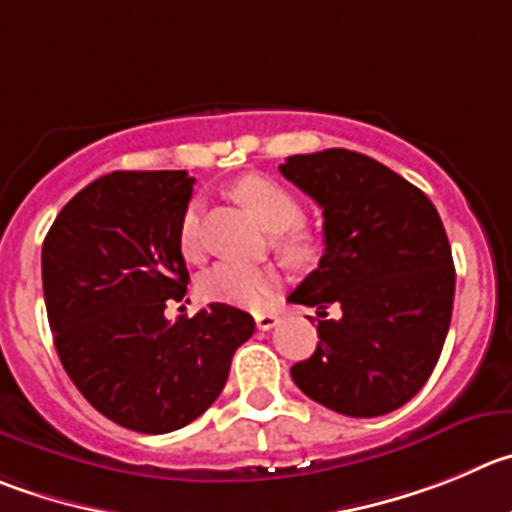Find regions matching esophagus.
<instances>
[{
    "mask_svg": "<svg viewBox=\"0 0 512 512\" xmlns=\"http://www.w3.org/2000/svg\"><path fill=\"white\" fill-rule=\"evenodd\" d=\"M255 323L260 331H270V328H275L280 323L278 313H257L255 315Z\"/></svg>",
    "mask_w": 512,
    "mask_h": 512,
    "instance_id": "obj_1",
    "label": "esophagus"
}]
</instances>
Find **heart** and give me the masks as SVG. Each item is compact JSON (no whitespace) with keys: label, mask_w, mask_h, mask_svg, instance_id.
<instances>
[{"label":"heart","mask_w":512,"mask_h":512,"mask_svg":"<svg viewBox=\"0 0 512 512\" xmlns=\"http://www.w3.org/2000/svg\"><path fill=\"white\" fill-rule=\"evenodd\" d=\"M232 197L270 232H283L275 240V250L293 262H305L315 255L318 242L313 234L295 224L303 219V204L293 191L267 176L250 174L232 184ZM199 202H189L179 219V247L184 257L197 260L199 245ZM278 285V272L270 267H245L232 262H219L204 272L199 290L207 300L229 305L260 308Z\"/></svg>","instance_id":"1"}]
</instances>
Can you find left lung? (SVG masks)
Masks as SVG:
<instances>
[{
    "label": "left lung",
    "mask_w": 512,
    "mask_h": 512,
    "mask_svg": "<svg viewBox=\"0 0 512 512\" xmlns=\"http://www.w3.org/2000/svg\"><path fill=\"white\" fill-rule=\"evenodd\" d=\"M280 171L323 209L326 237L288 298L321 318L315 353L290 376L346 417L394 412L427 384L450 331L455 262L442 219L422 189L346 148L288 156ZM331 302L338 322L325 318Z\"/></svg>",
    "instance_id": "8db88e82"
}]
</instances>
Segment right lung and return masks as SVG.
Segmentation results:
<instances>
[{
  "mask_svg": "<svg viewBox=\"0 0 512 512\" xmlns=\"http://www.w3.org/2000/svg\"><path fill=\"white\" fill-rule=\"evenodd\" d=\"M186 171H113L70 199L42 245L47 321L62 366L103 417L166 434L202 417L222 394L252 315L212 303L166 321L186 295L179 219Z\"/></svg>",
  "mask_w": 512,
  "mask_h": 512,
  "instance_id": "1",
  "label": "right lung"
}]
</instances>
